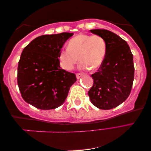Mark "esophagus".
Segmentation results:
<instances>
[{"mask_svg":"<svg viewBox=\"0 0 151 151\" xmlns=\"http://www.w3.org/2000/svg\"><path fill=\"white\" fill-rule=\"evenodd\" d=\"M81 76H82V74L81 73H77L76 74V78H77V79L78 80H79V79H80Z\"/></svg>","mask_w":151,"mask_h":151,"instance_id":"34e87169","label":"esophagus"}]
</instances>
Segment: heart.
Returning a JSON list of instances; mask_svg holds the SVG:
<instances>
[{
	"label": "heart",
	"instance_id": "heart-1",
	"mask_svg": "<svg viewBox=\"0 0 151 151\" xmlns=\"http://www.w3.org/2000/svg\"><path fill=\"white\" fill-rule=\"evenodd\" d=\"M107 50V43L102 36L79 34L68 41V48L61 49L58 59L65 70H72L79 60L81 68L96 70L104 63Z\"/></svg>",
	"mask_w": 151,
	"mask_h": 151
}]
</instances>
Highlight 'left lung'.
<instances>
[{
    "label": "left lung",
    "instance_id": "8db88e82",
    "mask_svg": "<svg viewBox=\"0 0 151 151\" xmlns=\"http://www.w3.org/2000/svg\"><path fill=\"white\" fill-rule=\"evenodd\" d=\"M90 32L104 38L108 50L102 65L91 76L93 83L88 96L99 109H112L130 95L134 76L133 55L127 41L113 32L105 29Z\"/></svg>",
    "mask_w": 151,
    "mask_h": 151
}]
</instances>
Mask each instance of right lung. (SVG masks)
Instances as JSON below:
<instances>
[{
    "label": "right lung",
    "instance_id": "right-lung-1",
    "mask_svg": "<svg viewBox=\"0 0 151 151\" xmlns=\"http://www.w3.org/2000/svg\"><path fill=\"white\" fill-rule=\"evenodd\" d=\"M73 33L45 35L33 39L23 50L18 65L17 83L22 98L40 110L63 104L76 75L62 70L59 53Z\"/></svg>",
    "mask_w": 151,
    "mask_h": 151
}]
</instances>
